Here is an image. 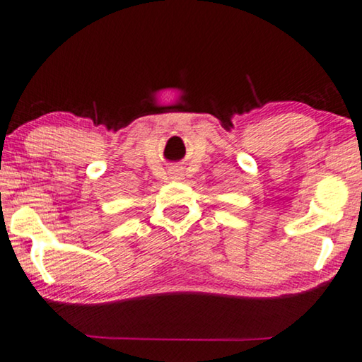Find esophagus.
<instances>
[{"label": "esophagus", "instance_id": "obj_1", "mask_svg": "<svg viewBox=\"0 0 362 362\" xmlns=\"http://www.w3.org/2000/svg\"><path fill=\"white\" fill-rule=\"evenodd\" d=\"M170 175H171V177H173V180H181L182 171L181 170H171Z\"/></svg>", "mask_w": 362, "mask_h": 362}]
</instances>
